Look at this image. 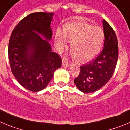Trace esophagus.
Masks as SVG:
<instances>
[{
  "instance_id": "1",
  "label": "esophagus",
  "mask_w": 130,
  "mask_h": 130,
  "mask_svg": "<svg viewBox=\"0 0 130 130\" xmlns=\"http://www.w3.org/2000/svg\"><path fill=\"white\" fill-rule=\"evenodd\" d=\"M62 66L69 67V66H71V63H70L69 62H68V61H65V60H63V61H62Z\"/></svg>"
}]
</instances>
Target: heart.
Wrapping results in <instances>:
<instances>
[{
  "mask_svg": "<svg viewBox=\"0 0 130 130\" xmlns=\"http://www.w3.org/2000/svg\"><path fill=\"white\" fill-rule=\"evenodd\" d=\"M104 32L101 27L83 21L68 22L62 31L58 29L54 36V46L61 51L70 40V51L79 64L87 63L100 52L104 40Z\"/></svg>",
  "mask_w": 130,
  "mask_h": 130,
  "instance_id": "obj_1",
  "label": "heart"
}]
</instances>
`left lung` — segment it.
<instances>
[{
    "mask_svg": "<svg viewBox=\"0 0 130 130\" xmlns=\"http://www.w3.org/2000/svg\"><path fill=\"white\" fill-rule=\"evenodd\" d=\"M105 35L103 49L96 59L80 67V73L74 79L77 88L85 93H92L106 84L112 77L118 59V43L114 31L103 20Z\"/></svg>",
    "mask_w": 130,
    "mask_h": 130,
    "instance_id": "left-lung-1",
    "label": "left lung"
}]
</instances>
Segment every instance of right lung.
<instances>
[{
    "label": "right lung",
    "mask_w": 130,
    "mask_h": 130,
    "mask_svg": "<svg viewBox=\"0 0 130 130\" xmlns=\"http://www.w3.org/2000/svg\"><path fill=\"white\" fill-rule=\"evenodd\" d=\"M53 13H33L22 19L12 32L8 47L13 75L26 89L37 92L44 89L61 58L52 51L49 42Z\"/></svg>",
    "instance_id": "obj_1"
}]
</instances>
